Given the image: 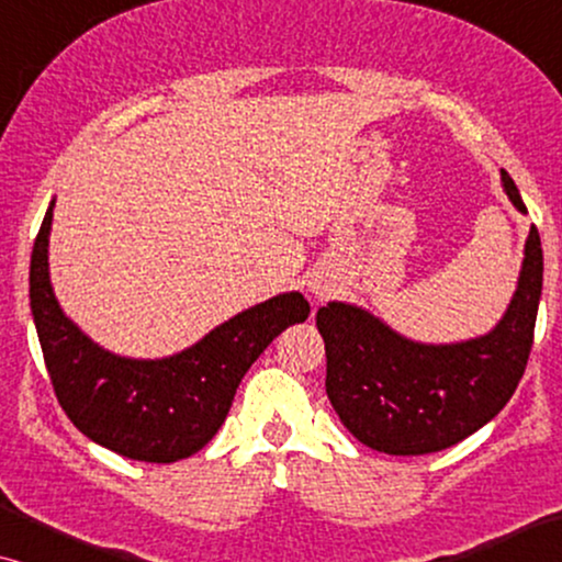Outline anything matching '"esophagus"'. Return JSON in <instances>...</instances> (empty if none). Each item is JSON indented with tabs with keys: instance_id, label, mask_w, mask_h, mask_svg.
<instances>
[{
	"instance_id": "34e87169",
	"label": "esophagus",
	"mask_w": 562,
	"mask_h": 562,
	"mask_svg": "<svg viewBox=\"0 0 562 562\" xmlns=\"http://www.w3.org/2000/svg\"><path fill=\"white\" fill-rule=\"evenodd\" d=\"M314 289H317V286H314ZM317 294H322V291H317Z\"/></svg>"
}]
</instances>
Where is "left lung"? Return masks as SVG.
<instances>
[{
    "mask_svg": "<svg viewBox=\"0 0 562 562\" xmlns=\"http://www.w3.org/2000/svg\"><path fill=\"white\" fill-rule=\"evenodd\" d=\"M504 191L527 212L512 176ZM542 294V245L532 225L519 283L488 335L452 345L406 340L352 304L319 306L327 396L342 425L389 456H427L450 448L496 417L525 375Z\"/></svg>",
    "mask_w": 562,
    "mask_h": 562,
    "instance_id": "left-lung-1",
    "label": "left lung"
}]
</instances>
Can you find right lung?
<instances>
[{
    "instance_id": "obj_1",
    "label": "right lung",
    "mask_w": 562,
    "mask_h": 562,
    "mask_svg": "<svg viewBox=\"0 0 562 562\" xmlns=\"http://www.w3.org/2000/svg\"><path fill=\"white\" fill-rule=\"evenodd\" d=\"M53 202L30 260V310L60 409L89 440L145 463H176L217 435L243 375L310 302L279 294L214 327L204 340L160 360L120 358L91 342L60 312L48 276Z\"/></svg>"
}]
</instances>
